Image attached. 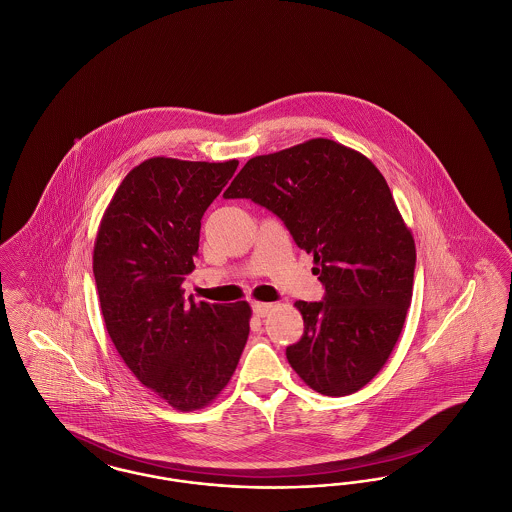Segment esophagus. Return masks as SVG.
Wrapping results in <instances>:
<instances>
[{
	"label": "esophagus",
	"instance_id": "34e87169",
	"mask_svg": "<svg viewBox=\"0 0 512 512\" xmlns=\"http://www.w3.org/2000/svg\"><path fill=\"white\" fill-rule=\"evenodd\" d=\"M272 311V303H253V313L255 317H267L268 313Z\"/></svg>",
	"mask_w": 512,
	"mask_h": 512
}]
</instances>
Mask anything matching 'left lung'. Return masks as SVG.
<instances>
[{"mask_svg": "<svg viewBox=\"0 0 512 512\" xmlns=\"http://www.w3.org/2000/svg\"><path fill=\"white\" fill-rule=\"evenodd\" d=\"M224 197L267 207L313 255L324 299L295 303L305 332L288 363L322 395L361 390L386 365L413 297V234L382 172L315 138L249 159Z\"/></svg>", "mask_w": 512, "mask_h": 512, "instance_id": "1", "label": "left lung"}]
</instances>
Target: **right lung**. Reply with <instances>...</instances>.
<instances>
[{"label": "right lung", "mask_w": 512, "mask_h": 512, "mask_svg": "<svg viewBox=\"0 0 512 512\" xmlns=\"http://www.w3.org/2000/svg\"><path fill=\"white\" fill-rule=\"evenodd\" d=\"M238 169L153 157L124 176L99 224L94 276L109 338L132 374L178 411L209 405L230 382L251 307L195 303L201 217Z\"/></svg>", "instance_id": "right-lung-1"}]
</instances>
